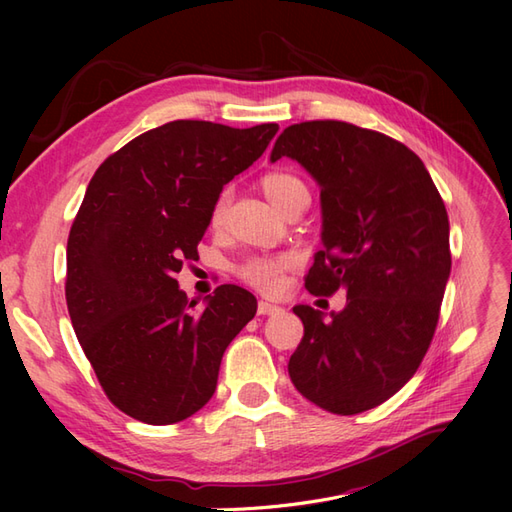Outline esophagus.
<instances>
[{
  "label": "esophagus",
  "mask_w": 512,
  "mask_h": 512,
  "mask_svg": "<svg viewBox=\"0 0 512 512\" xmlns=\"http://www.w3.org/2000/svg\"><path fill=\"white\" fill-rule=\"evenodd\" d=\"M277 312H282V307L280 305H275V303H271V301H258V314L260 316H271V314H277Z\"/></svg>",
  "instance_id": "esophagus-1"
}]
</instances>
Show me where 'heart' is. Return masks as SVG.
Masks as SVG:
<instances>
[{"mask_svg":"<svg viewBox=\"0 0 512 512\" xmlns=\"http://www.w3.org/2000/svg\"><path fill=\"white\" fill-rule=\"evenodd\" d=\"M260 185H262V192L267 194V198L282 213H286L290 207L299 205V203H309V190H307L305 181L299 175L290 173V170H271V173H267L260 179ZM226 207H228V194L222 192L218 198H215V203L209 213V220L213 226H220L224 222ZM290 265H292V258L284 256V254L282 256H252V258L243 260L237 267V275L250 286L271 292V290H277L282 286L284 271Z\"/></svg>","mask_w":512,"mask_h":512,"instance_id":"1","label":"heart"}]
</instances>
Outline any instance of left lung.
I'll return each instance as SVG.
<instances>
[{"mask_svg": "<svg viewBox=\"0 0 512 512\" xmlns=\"http://www.w3.org/2000/svg\"><path fill=\"white\" fill-rule=\"evenodd\" d=\"M284 156L320 185L324 247L305 288L316 297L346 290L329 322L314 307H292L303 339L288 374L322 410L359 414L416 374L436 333L451 275L444 200L414 151L346 121L288 126L271 162Z\"/></svg>", "mask_w": 512, "mask_h": 512, "instance_id": "obj_1", "label": "left lung"}]
</instances>
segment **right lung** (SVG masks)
Instances as JSON below:
<instances>
[{
  "mask_svg": "<svg viewBox=\"0 0 512 512\" xmlns=\"http://www.w3.org/2000/svg\"><path fill=\"white\" fill-rule=\"evenodd\" d=\"M277 130L170 121L108 156L87 185L68 237L66 303L106 397L136 421L173 425L203 408L224 350L256 314L254 294L232 284L194 309L175 275L198 258L224 185Z\"/></svg>",
  "mask_w": 512,
  "mask_h": 512,
  "instance_id": "1",
  "label": "right lung"
}]
</instances>
